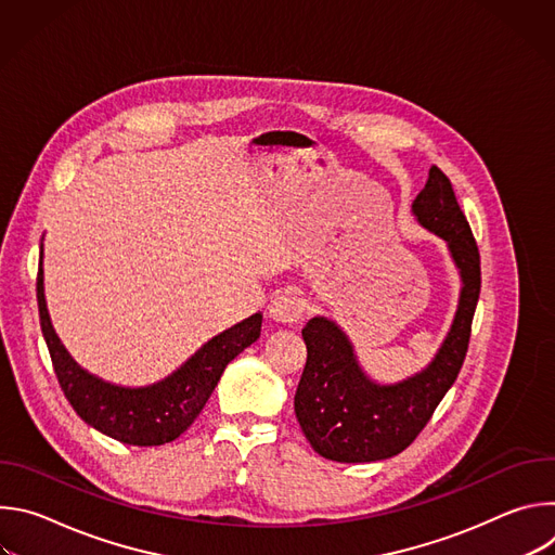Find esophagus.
Returning <instances> with one entry per match:
<instances>
[{"instance_id":"34e87169","label":"esophagus","mask_w":555,"mask_h":555,"mask_svg":"<svg viewBox=\"0 0 555 555\" xmlns=\"http://www.w3.org/2000/svg\"><path fill=\"white\" fill-rule=\"evenodd\" d=\"M302 311H305V302H302V298H298L294 294H281L268 305L270 321H274L279 325L296 323L302 315Z\"/></svg>"}]
</instances>
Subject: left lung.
I'll list each match as a JSON object with an SVG mask.
<instances>
[{
	"label": "left lung",
	"instance_id": "8db88e82",
	"mask_svg": "<svg viewBox=\"0 0 555 555\" xmlns=\"http://www.w3.org/2000/svg\"><path fill=\"white\" fill-rule=\"evenodd\" d=\"M415 221L446 244L459 272V300L433 360L398 379L379 382L360 364L349 334L327 315H313L302 330L307 362L300 375L296 420L321 456L338 463H371L406 450L454 384L465 360L472 315L481 292V259L450 180L430 167L413 199Z\"/></svg>",
	"mask_w": 555,
	"mask_h": 555
}]
</instances>
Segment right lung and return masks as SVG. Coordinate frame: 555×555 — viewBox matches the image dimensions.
Listing matches in <instances>:
<instances>
[{"label": "right lung", "instance_id": "right-lung-1", "mask_svg": "<svg viewBox=\"0 0 555 555\" xmlns=\"http://www.w3.org/2000/svg\"><path fill=\"white\" fill-rule=\"evenodd\" d=\"M37 300L41 332L67 402L88 426L127 446H163L178 439L202 413L223 369L261 336L263 313H253L204 343L167 377L146 386L107 382L78 364L56 336L43 287V244Z\"/></svg>", "mask_w": 555, "mask_h": 555}]
</instances>
